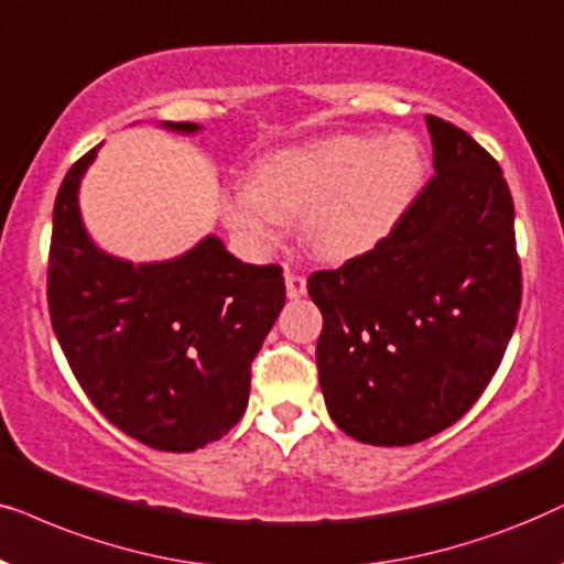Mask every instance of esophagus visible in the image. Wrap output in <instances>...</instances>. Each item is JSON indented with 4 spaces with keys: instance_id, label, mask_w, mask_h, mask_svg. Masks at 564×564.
<instances>
[{
    "instance_id": "obj_1",
    "label": "esophagus",
    "mask_w": 564,
    "mask_h": 564,
    "mask_svg": "<svg viewBox=\"0 0 564 564\" xmlns=\"http://www.w3.org/2000/svg\"><path fill=\"white\" fill-rule=\"evenodd\" d=\"M286 294L289 299H302L306 294V278L296 273H286Z\"/></svg>"
}]
</instances>
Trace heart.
Returning <instances> with one entry per match:
<instances>
[{"instance_id": "b5f03b06", "label": "heart", "mask_w": 564, "mask_h": 564, "mask_svg": "<svg viewBox=\"0 0 564 564\" xmlns=\"http://www.w3.org/2000/svg\"><path fill=\"white\" fill-rule=\"evenodd\" d=\"M423 177V147L410 133L317 139L262 156L250 185L224 200V221L247 247L268 250L286 221L304 219L314 258L348 262L392 235Z\"/></svg>"}]
</instances>
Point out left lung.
<instances>
[{
	"label": "left lung",
	"instance_id": "left-lung-1",
	"mask_svg": "<svg viewBox=\"0 0 564 564\" xmlns=\"http://www.w3.org/2000/svg\"><path fill=\"white\" fill-rule=\"evenodd\" d=\"M435 175L371 252L306 283L319 387L343 433L410 446L454 425L498 371L521 306L513 198L467 131L427 116Z\"/></svg>",
	"mask_w": 564,
	"mask_h": 564
}]
</instances>
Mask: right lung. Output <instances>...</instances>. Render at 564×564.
Listing matches in <instances>:
<instances>
[{"instance_id":"add662e5","label":"right lung","mask_w":564,"mask_h":564,"mask_svg":"<svg viewBox=\"0 0 564 564\" xmlns=\"http://www.w3.org/2000/svg\"><path fill=\"white\" fill-rule=\"evenodd\" d=\"M160 126L200 131L187 120ZM100 147L66 172L56 195L51 325L79 387L112 425L160 452H195L245 415L250 364L286 304L281 268L242 262L216 235L154 262L100 250L79 208Z\"/></svg>"}]
</instances>
